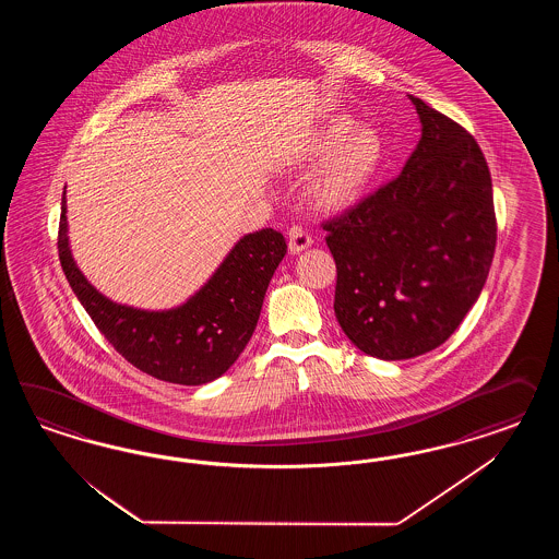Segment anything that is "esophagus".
Listing matches in <instances>:
<instances>
[{
	"instance_id": "1",
	"label": "esophagus",
	"mask_w": 559,
	"mask_h": 559,
	"mask_svg": "<svg viewBox=\"0 0 559 559\" xmlns=\"http://www.w3.org/2000/svg\"><path fill=\"white\" fill-rule=\"evenodd\" d=\"M311 243H313V237L309 236L307 231H304L301 227H293V229H290V234H288V252H290V254L304 252Z\"/></svg>"
}]
</instances>
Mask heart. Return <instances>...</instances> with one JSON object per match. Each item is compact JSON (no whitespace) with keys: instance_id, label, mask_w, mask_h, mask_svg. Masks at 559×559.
<instances>
[{"instance_id":"b5f03b06","label":"heart","mask_w":559,"mask_h":559,"mask_svg":"<svg viewBox=\"0 0 559 559\" xmlns=\"http://www.w3.org/2000/svg\"><path fill=\"white\" fill-rule=\"evenodd\" d=\"M348 122L334 124L316 143L313 157H323L309 185L311 203L325 213L344 211L358 203L383 164V141L374 129L360 127L353 133Z\"/></svg>"}]
</instances>
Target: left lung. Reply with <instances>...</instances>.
Here are the masks:
<instances>
[{
    "mask_svg": "<svg viewBox=\"0 0 559 559\" xmlns=\"http://www.w3.org/2000/svg\"><path fill=\"white\" fill-rule=\"evenodd\" d=\"M423 136L397 178L325 221L334 311L365 355L435 350L477 301L496 250L486 157L459 122L409 96Z\"/></svg>",
    "mask_w": 559,
    "mask_h": 559,
    "instance_id": "1",
    "label": "left lung"
}]
</instances>
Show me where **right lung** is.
Masks as SVG:
<instances>
[{
  "label": "right lung",
  "instance_id": "right-lung-1",
  "mask_svg": "<svg viewBox=\"0 0 559 559\" xmlns=\"http://www.w3.org/2000/svg\"><path fill=\"white\" fill-rule=\"evenodd\" d=\"M66 213L63 194L57 248L69 287L124 360L178 385H203L236 362L254 334L272 274L287 254L283 234L266 227L241 237L187 304L145 311L115 304L87 283L69 250Z\"/></svg>",
  "mask_w": 559,
  "mask_h": 559
}]
</instances>
